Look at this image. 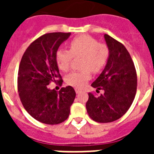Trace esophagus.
<instances>
[{
    "label": "esophagus",
    "instance_id": "esophagus-1",
    "mask_svg": "<svg viewBox=\"0 0 154 154\" xmlns=\"http://www.w3.org/2000/svg\"><path fill=\"white\" fill-rule=\"evenodd\" d=\"M75 92H76V93L79 94V93L80 92H81L82 89H79V88H75Z\"/></svg>",
    "mask_w": 154,
    "mask_h": 154
}]
</instances>
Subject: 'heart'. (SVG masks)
Wrapping results in <instances>:
<instances>
[{
  "label": "heart",
  "mask_w": 154,
  "mask_h": 154,
  "mask_svg": "<svg viewBox=\"0 0 154 154\" xmlns=\"http://www.w3.org/2000/svg\"><path fill=\"white\" fill-rule=\"evenodd\" d=\"M69 51L58 49L55 59L59 69L66 72L70 69L73 57L82 58V70L73 72L65 78L68 85L76 88L83 87L90 79V71L94 73L99 72L106 65L109 56V49L106 45L99 43L97 39L86 35L74 38L69 43Z\"/></svg>",
  "instance_id": "b5f03b06"
}]
</instances>
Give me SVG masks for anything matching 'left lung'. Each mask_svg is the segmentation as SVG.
Returning <instances> with one entry per match:
<instances>
[{"mask_svg":"<svg viewBox=\"0 0 154 154\" xmlns=\"http://www.w3.org/2000/svg\"><path fill=\"white\" fill-rule=\"evenodd\" d=\"M109 49L107 64L92 84L100 96L89 92L87 112L98 123H110L122 117L131 106L137 92V76L130 53L122 43L104 35Z\"/></svg>","mask_w":154,"mask_h":154,"instance_id":"1","label":"left lung"}]
</instances>
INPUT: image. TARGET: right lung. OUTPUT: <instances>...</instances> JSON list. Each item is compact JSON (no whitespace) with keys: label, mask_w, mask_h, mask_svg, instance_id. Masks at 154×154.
<instances>
[{"label":"right lung","mask_w":154,"mask_h":154,"mask_svg":"<svg viewBox=\"0 0 154 154\" xmlns=\"http://www.w3.org/2000/svg\"><path fill=\"white\" fill-rule=\"evenodd\" d=\"M71 33L53 32L39 37L28 47L21 58L17 74V90L23 106L30 115L45 124L55 125L68 119L75 92L69 85L59 92L48 85H62L56 53Z\"/></svg>","instance_id":"add662e5"}]
</instances>
